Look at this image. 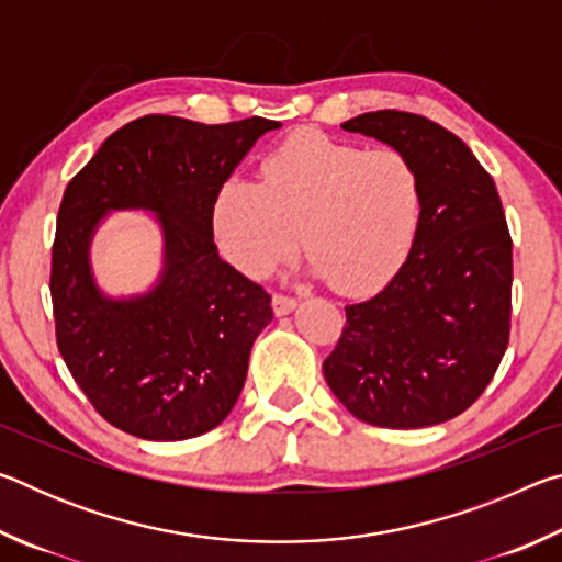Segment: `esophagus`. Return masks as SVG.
<instances>
[{"label":"esophagus","mask_w":562,"mask_h":562,"mask_svg":"<svg viewBox=\"0 0 562 562\" xmlns=\"http://www.w3.org/2000/svg\"><path fill=\"white\" fill-rule=\"evenodd\" d=\"M294 307H297V300L290 297V294H280V292L272 294V310H274V315H290V312H292Z\"/></svg>","instance_id":"1"}]
</instances>
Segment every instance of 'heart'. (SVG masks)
<instances>
[{"instance_id": "heart-1", "label": "heart", "mask_w": 562, "mask_h": 562, "mask_svg": "<svg viewBox=\"0 0 562 562\" xmlns=\"http://www.w3.org/2000/svg\"><path fill=\"white\" fill-rule=\"evenodd\" d=\"M424 221V178L396 148L297 131L260 160V183L217 186L211 223L225 260L265 278L302 245L341 294H372L404 268Z\"/></svg>"}]
</instances>
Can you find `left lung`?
<instances>
[{
	"label": "left lung",
	"mask_w": 562,
	"mask_h": 562,
	"mask_svg": "<svg viewBox=\"0 0 562 562\" xmlns=\"http://www.w3.org/2000/svg\"><path fill=\"white\" fill-rule=\"evenodd\" d=\"M341 128L414 160L424 221L394 280L345 307L325 379L364 424H443L486 392L510 337L513 240L496 183L459 136L418 113L372 111Z\"/></svg>",
	"instance_id": "8db88e82"
}]
</instances>
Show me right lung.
Wrapping results in <instances>:
<instances>
[{
    "label": "right lung",
    "instance_id": "right-lung-1",
    "mask_svg": "<svg viewBox=\"0 0 562 562\" xmlns=\"http://www.w3.org/2000/svg\"><path fill=\"white\" fill-rule=\"evenodd\" d=\"M260 116L195 123L136 119L103 140L64 190L52 245L56 347L91 406L148 441L215 429L243 392L252 341L270 325L262 284L217 258L211 207L217 186L262 133ZM146 206L167 233V272L146 299L106 301L86 250L103 212Z\"/></svg>",
    "mask_w": 562,
    "mask_h": 562
}]
</instances>
